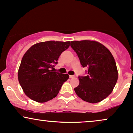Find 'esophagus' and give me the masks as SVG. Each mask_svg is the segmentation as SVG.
<instances>
[{"label":"esophagus","mask_w":133,"mask_h":133,"mask_svg":"<svg viewBox=\"0 0 133 133\" xmlns=\"http://www.w3.org/2000/svg\"><path fill=\"white\" fill-rule=\"evenodd\" d=\"M69 77L71 78V79H72V78H75V77H76V76H69Z\"/></svg>","instance_id":"obj_1"}]
</instances>
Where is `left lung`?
Masks as SVG:
<instances>
[{"label":"left lung","mask_w":133,"mask_h":133,"mask_svg":"<svg viewBox=\"0 0 133 133\" xmlns=\"http://www.w3.org/2000/svg\"><path fill=\"white\" fill-rule=\"evenodd\" d=\"M71 46L83 68L86 76H79V85L74 89L84 101L96 103L112 92L118 80V70L113 55L101 43L95 41H73Z\"/></svg>","instance_id":"obj_1"}]
</instances>
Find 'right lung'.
I'll use <instances>...</instances> for the list:
<instances>
[{"label": "right lung", "mask_w": 133, "mask_h": 133, "mask_svg": "<svg viewBox=\"0 0 133 133\" xmlns=\"http://www.w3.org/2000/svg\"><path fill=\"white\" fill-rule=\"evenodd\" d=\"M70 41H49L36 43L24 54L18 72L21 87L26 96L39 103L56 97L68 74L53 71L59 57Z\"/></svg>", "instance_id": "obj_1"}]
</instances>
